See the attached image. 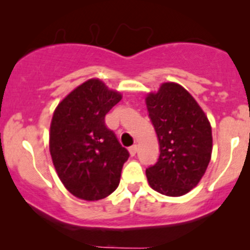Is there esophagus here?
<instances>
[{"label":"esophagus","instance_id":"esophagus-1","mask_svg":"<svg viewBox=\"0 0 250 250\" xmlns=\"http://www.w3.org/2000/svg\"><path fill=\"white\" fill-rule=\"evenodd\" d=\"M136 151H137V146L136 145L131 146V147L129 148V153H130L131 156H135V155H136Z\"/></svg>","mask_w":250,"mask_h":250}]
</instances>
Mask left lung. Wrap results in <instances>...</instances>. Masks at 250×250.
<instances>
[{
  "mask_svg": "<svg viewBox=\"0 0 250 250\" xmlns=\"http://www.w3.org/2000/svg\"><path fill=\"white\" fill-rule=\"evenodd\" d=\"M160 156L147 168L149 186L167 196L187 194L202 179L213 150L211 127L199 103L182 85L162 83L146 97Z\"/></svg>",
  "mask_w": 250,
  "mask_h": 250,
  "instance_id": "8db88e82",
  "label": "left lung"
}]
</instances>
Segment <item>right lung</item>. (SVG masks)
<instances>
[{"label":"right lung","mask_w":250,"mask_h":250,"mask_svg":"<svg viewBox=\"0 0 250 250\" xmlns=\"http://www.w3.org/2000/svg\"><path fill=\"white\" fill-rule=\"evenodd\" d=\"M121 99L119 91L90 79L68 94L54 111L51 159L64 187L79 199H104L119 187L129 153L107 128L104 116Z\"/></svg>","instance_id":"1"}]
</instances>
